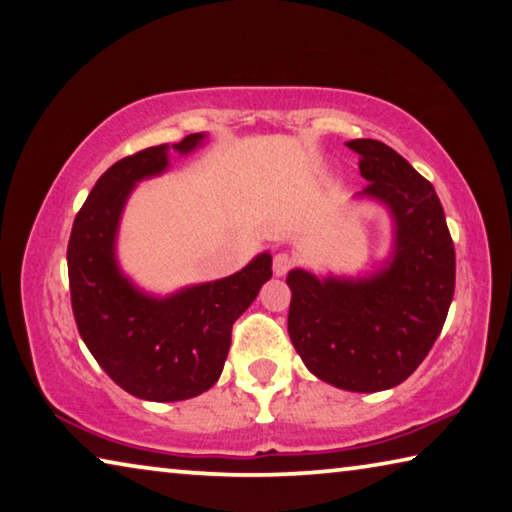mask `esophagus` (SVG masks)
<instances>
[{
	"label": "esophagus",
	"instance_id": "34e87169",
	"mask_svg": "<svg viewBox=\"0 0 512 512\" xmlns=\"http://www.w3.org/2000/svg\"><path fill=\"white\" fill-rule=\"evenodd\" d=\"M292 265H295V258H292L290 254H276L274 256V274L276 276H286L290 270H292Z\"/></svg>",
	"mask_w": 512,
	"mask_h": 512
}]
</instances>
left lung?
<instances>
[{"mask_svg": "<svg viewBox=\"0 0 512 512\" xmlns=\"http://www.w3.org/2000/svg\"><path fill=\"white\" fill-rule=\"evenodd\" d=\"M360 156L358 197L388 206L395 220L390 261L365 279H317L292 270L288 333L317 379L349 392L406 381L445 326L456 286V251L429 181L379 140H349Z\"/></svg>", "mask_w": 512, "mask_h": 512, "instance_id": "8db88e82", "label": "left lung"}]
</instances>
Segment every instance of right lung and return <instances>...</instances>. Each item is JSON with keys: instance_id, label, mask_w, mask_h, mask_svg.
Listing matches in <instances>:
<instances>
[{"instance_id": "obj_1", "label": "right lung", "mask_w": 512, "mask_h": 512, "mask_svg": "<svg viewBox=\"0 0 512 512\" xmlns=\"http://www.w3.org/2000/svg\"><path fill=\"white\" fill-rule=\"evenodd\" d=\"M204 133L172 149L190 154ZM167 145L122 158L99 177L74 217L67 245L72 313L90 354L129 395L181 401L213 388L231 347L233 322L272 276V256L258 254L240 272L183 288L170 297L138 290L120 272L115 236L138 181L167 170Z\"/></svg>"}]
</instances>
